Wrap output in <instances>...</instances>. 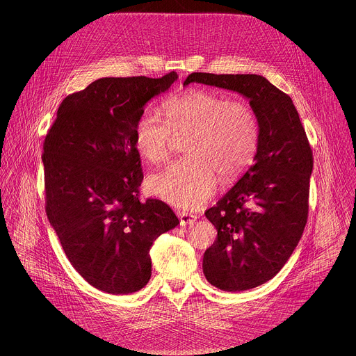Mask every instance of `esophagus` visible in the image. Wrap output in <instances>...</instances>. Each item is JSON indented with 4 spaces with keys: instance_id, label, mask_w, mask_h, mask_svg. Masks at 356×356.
<instances>
[{
    "instance_id": "esophagus-1",
    "label": "esophagus",
    "mask_w": 356,
    "mask_h": 356,
    "mask_svg": "<svg viewBox=\"0 0 356 356\" xmlns=\"http://www.w3.org/2000/svg\"><path fill=\"white\" fill-rule=\"evenodd\" d=\"M177 215L179 216V223H181L182 226L192 225V223L197 219V216H196L195 213H191V212H186V211H181V209L177 211Z\"/></svg>"
}]
</instances>
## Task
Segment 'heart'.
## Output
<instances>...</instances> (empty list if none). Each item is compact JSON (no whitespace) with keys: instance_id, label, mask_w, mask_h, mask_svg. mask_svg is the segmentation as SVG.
<instances>
[{"instance_id":"heart-1","label":"heart","mask_w":356,"mask_h":356,"mask_svg":"<svg viewBox=\"0 0 356 356\" xmlns=\"http://www.w3.org/2000/svg\"><path fill=\"white\" fill-rule=\"evenodd\" d=\"M164 112L167 122L145 112L134 127V147L151 164L164 163L185 140L188 156L149 179V191L161 200L197 208L213 195L219 178L233 182L254 161L260 127L248 102L189 89L165 102Z\"/></svg>"}]
</instances>
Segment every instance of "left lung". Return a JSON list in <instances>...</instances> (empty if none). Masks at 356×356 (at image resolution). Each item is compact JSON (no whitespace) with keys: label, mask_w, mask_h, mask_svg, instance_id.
Here are the masks:
<instances>
[{"label":"left lung","mask_w":356,"mask_h":356,"mask_svg":"<svg viewBox=\"0 0 356 356\" xmlns=\"http://www.w3.org/2000/svg\"><path fill=\"white\" fill-rule=\"evenodd\" d=\"M192 82L243 95L259 120L254 164L205 211L218 237L203 257L204 275L211 285L226 292L252 289L284 267L302 238L312 151L292 99L266 78L193 72L184 85Z\"/></svg>","instance_id":"8db88e82"}]
</instances>
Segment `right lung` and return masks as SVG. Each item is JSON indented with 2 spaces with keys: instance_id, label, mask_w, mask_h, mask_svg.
<instances>
[{
  "instance_id": "add662e5",
  "label": "right lung",
  "mask_w": 356,
  "mask_h": 356,
  "mask_svg": "<svg viewBox=\"0 0 356 356\" xmlns=\"http://www.w3.org/2000/svg\"><path fill=\"white\" fill-rule=\"evenodd\" d=\"M178 75L102 78L67 96L44 143L45 211L72 267L112 295L143 289L149 250L179 220L170 205L140 200L144 179L134 127L145 104Z\"/></svg>"
}]
</instances>
